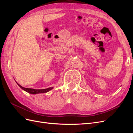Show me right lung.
Returning a JSON list of instances; mask_svg holds the SVG:
<instances>
[{
  "label": "right lung",
  "mask_w": 133,
  "mask_h": 133,
  "mask_svg": "<svg viewBox=\"0 0 133 133\" xmlns=\"http://www.w3.org/2000/svg\"><path fill=\"white\" fill-rule=\"evenodd\" d=\"M17 84L18 85V86L22 88V89L25 91L26 92H28V93L31 94H40V93H44V92H47L48 91H49L51 89H53V87H50V88H46V89H31V88H24L22 87L21 85L16 82Z\"/></svg>",
  "instance_id": "add662e5"
}]
</instances>
